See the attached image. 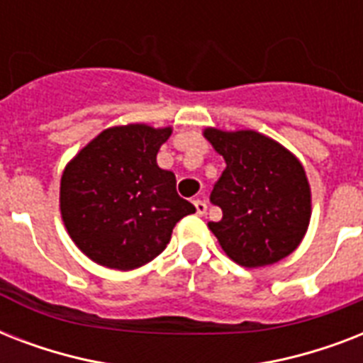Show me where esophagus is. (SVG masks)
Here are the masks:
<instances>
[{"mask_svg": "<svg viewBox=\"0 0 363 363\" xmlns=\"http://www.w3.org/2000/svg\"><path fill=\"white\" fill-rule=\"evenodd\" d=\"M194 207H196V215L203 216L205 213H207V203L201 201V199H196V201H194Z\"/></svg>", "mask_w": 363, "mask_h": 363, "instance_id": "1", "label": "esophagus"}]
</instances>
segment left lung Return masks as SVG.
<instances>
[{"label":"left lung","instance_id":"1","mask_svg":"<svg viewBox=\"0 0 363 363\" xmlns=\"http://www.w3.org/2000/svg\"><path fill=\"white\" fill-rule=\"evenodd\" d=\"M203 137L226 162L211 201L222 209L209 230L242 267L281 262L303 241L311 222V186L301 162L254 130L205 128Z\"/></svg>","mask_w":363,"mask_h":363}]
</instances>
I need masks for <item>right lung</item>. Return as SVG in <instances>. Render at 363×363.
I'll list each match as a JSON object with an SVG mask.
<instances>
[{
	"instance_id": "obj_1",
	"label": "right lung",
	"mask_w": 363,
	"mask_h": 363,
	"mask_svg": "<svg viewBox=\"0 0 363 363\" xmlns=\"http://www.w3.org/2000/svg\"><path fill=\"white\" fill-rule=\"evenodd\" d=\"M171 131V125H113L65 165L62 220L96 264L118 271L148 264L167 247L177 222L196 213L177 194L175 175L156 162Z\"/></svg>"
}]
</instances>
